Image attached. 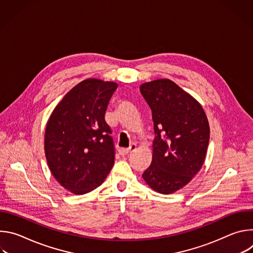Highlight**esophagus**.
I'll return each instance as SVG.
<instances>
[{"label": "esophagus", "instance_id": "34e87169", "mask_svg": "<svg viewBox=\"0 0 253 253\" xmlns=\"http://www.w3.org/2000/svg\"><path fill=\"white\" fill-rule=\"evenodd\" d=\"M135 150H136V144H131L130 147L128 149H120L119 150V154L120 155H127V154L132 153Z\"/></svg>", "mask_w": 253, "mask_h": 253}]
</instances>
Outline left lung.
Masks as SVG:
<instances>
[{"instance_id": "obj_1", "label": "left lung", "mask_w": 253, "mask_h": 253, "mask_svg": "<svg viewBox=\"0 0 253 253\" xmlns=\"http://www.w3.org/2000/svg\"><path fill=\"white\" fill-rule=\"evenodd\" d=\"M152 111L155 139L152 162L142 177L156 192L172 194L201 169L209 142V123L201 104L169 79L140 85Z\"/></svg>"}]
</instances>
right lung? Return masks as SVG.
Segmentation results:
<instances>
[{"label":"right lung","mask_w":253,"mask_h":253,"mask_svg":"<svg viewBox=\"0 0 253 253\" xmlns=\"http://www.w3.org/2000/svg\"><path fill=\"white\" fill-rule=\"evenodd\" d=\"M118 87L89 78L57 104L46 125L44 149L49 169L66 190L81 195L100 186L114 164L111 129L105 112Z\"/></svg>","instance_id":"obj_1"}]
</instances>
